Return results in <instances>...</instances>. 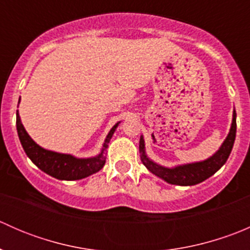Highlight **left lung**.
I'll use <instances>...</instances> for the list:
<instances>
[{
    "label": "left lung",
    "mask_w": 250,
    "mask_h": 250,
    "mask_svg": "<svg viewBox=\"0 0 250 250\" xmlns=\"http://www.w3.org/2000/svg\"><path fill=\"white\" fill-rule=\"evenodd\" d=\"M236 111L233 110L232 113V123H231L230 132L228 137L221 144L219 150L210 157L206 158L203 161L192 163H185V165H178L174 167H165L155 161L151 160L146 153L145 140L143 135H140L139 141V152L143 165L148 169V172L155 174L162 180L167 181L168 184L179 186H192L196 184H200L206 179L210 178L213 174H215L223 167L228 161L231 151H232L234 138H236Z\"/></svg>",
    "instance_id": "left-lung-1"
}]
</instances>
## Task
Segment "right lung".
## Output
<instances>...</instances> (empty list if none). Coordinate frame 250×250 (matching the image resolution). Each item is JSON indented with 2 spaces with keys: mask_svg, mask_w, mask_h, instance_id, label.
Listing matches in <instances>:
<instances>
[{
  "mask_svg": "<svg viewBox=\"0 0 250 250\" xmlns=\"http://www.w3.org/2000/svg\"><path fill=\"white\" fill-rule=\"evenodd\" d=\"M120 123L121 122H117L111 128L105 138L102 150L97 156L78 158L70 153H60L47 150L35 143L25 130L21 120H20L19 112L17 111L18 137H19L25 153L42 172L53 176V178L59 179V180H80V179H84L92 174L99 172L106 162V150L109 147V143Z\"/></svg>",
  "mask_w": 250,
  "mask_h": 250,
  "instance_id": "add662e5",
  "label": "right lung"
}]
</instances>
